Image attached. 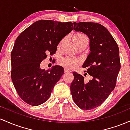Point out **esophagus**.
<instances>
[{
	"label": "esophagus",
	"mask_w": 130,
	"mask_h": 130,
	"mask_svg": "<svg viewBox=\"0 0 130 130\" xmlns=\"http://www.w3.org/2000/svg\"><path fill=\"white\" fill-rule=\"evenodd\" d=\"M71 72V71H70V70L68 69H64V72L65 73H68V72Z\"/></svg>",
	"instance_id": "esophagus-1"
}]
</instances>
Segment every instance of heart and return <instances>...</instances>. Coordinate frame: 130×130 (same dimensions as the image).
I'll list each match as a JSON object with an SVG mask.
<instances>
[{"instance_id": "obj_1", "label": "heart", "mask_w": 130, "mask_h": 130, "mask_svg": "<svg viewBox=\"0 0 130 130\" xmlns=\"http://www.w3.org/2000/svg\"><path fill=\"white\" fill-rule=\"evenodd\" d=\"M73 42L75 45H77L80 42L84 41L85 40H87V37H86L84 34L82 32H76L72 36ZM59 63L61 66L64 67L66 69H71L75 68L79 63V60L76 58L72 57H66L61 59L59 61Z\"/></svg>"}]
</instances>
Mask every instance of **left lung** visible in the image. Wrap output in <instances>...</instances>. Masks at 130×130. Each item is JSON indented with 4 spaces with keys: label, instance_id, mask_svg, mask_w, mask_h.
<instances>
[{
    "label": "left lung",
    "instance_id": "obj_1",
    "mask_svg": "<svg viewBox=\"0 0 130 130\" xmlns=\"http://www.w3.org/2000/svg\"><path fill=\"white\" fill-rule=\"evenodd\" d=\"M74 30L85 34L90 39V53L83 64L91 75L90 81L73 72L71 85L74 101L83 110H90L100 106L116 87L120 69L119 46L109 30L96 23H74Z\"/></svg>",
    "mask_w": 130,
    "mask_h": 130
}]
</instances>
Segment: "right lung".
<instances>
[{
	"label": "right lung",
	"mask_w": 130,
	"mask_h": 130,
	"mask_svg": "<svg viewBox=\"0 0 130 130\" xmlns=\"http://www.w3.org/2000/svg\"><path fill=\"white\" fill-rule=\"evenodd\" d=\"M71 22L39 20L29 26L16 39L11 53V77L20 97L31 106L43 104L50 96L64 68L53 66L40 68V63L56 52L59 42L73 30Z\"/></svg>",
	"instance_id": "1"
}]
</instances>
